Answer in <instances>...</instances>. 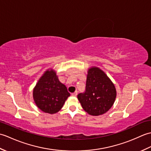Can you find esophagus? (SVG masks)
Masks as SVG:
<instances>
[{
  "instance_id": "obj_1",
  "label": "esophagus",
  "mask_w": 151,
  "mask_h": 151,
  "mask_svg": "<svg viewBox=\"0 0 151 151\" xmlns=\"http://www.w3.org/2000/svg\"><path fill=\"white\" fill-rule=\"evenodd\" d=\"M77 94H78V92L77 91H75V92H74V93H73L71 94V95L72 96H74V97H76V95H77Z\"/></svg>"
}]
</instances>
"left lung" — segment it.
Masks as SVG:
<instances>
[{"instance_id":"8db88e82","label":"left lung","mask_w":151,"mask_h":151,"mask_svg":"<svg viewBox=\"0 0 151 151\" xmlns=\"http://www.w3.org/2000/svg\"><path fill=\"white\" fill-rule=\"evenodd\" d=\"M83 109L91 115H100L113 106L116 90L106 75L97 67L88 70L86 89L78 95Z\"/></svg>"}]
</instances>
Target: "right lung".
I'll list each match as a JSON object with an SVG mask.
<instances>
[{"label":"right lung","instance_id":"right-lung-1","mask_svg":"<svg viewBox=\"0 0 151 151\" xmlns=\"http://www.w3.org/2000/svg\"><path fill=\"white\" fill-rule=\"evenodd\" d=\"M70 96L66 86L53 70H47L38 81L33 91L35 103L41 110L50 114L59 111Z\"/></svg>","mask_w":151,"mask_h":151}]
</instances>
